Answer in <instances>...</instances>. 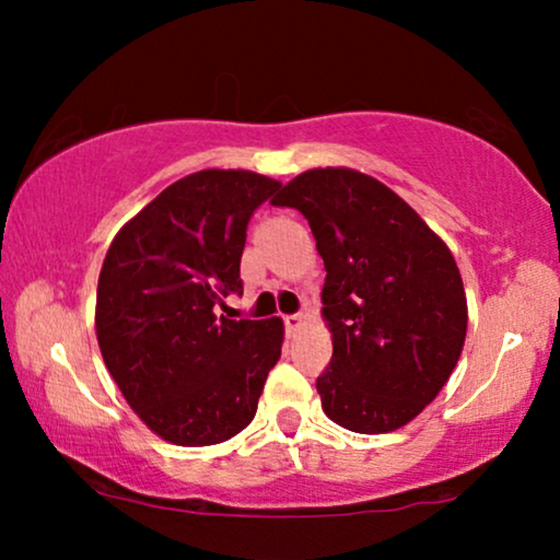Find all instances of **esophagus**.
Instances as JSON below:
<instances>
[{"mask_svg":"<svg viewBox=\"0 0 560 560\" xmlns=\"http://www.w3.org/2000/svg\"><path fill=\"white\" fill-rule=\"evenodd\" d=\"M303 324H305L303 313H293V316H285V328H288V334H295V331H301Z\"/></svg>","mask_w":560,"mask_h":560,"instance_id":"obj_1","label":"esophagus"}]
</instances>
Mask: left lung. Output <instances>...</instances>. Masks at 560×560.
<instances>
[{
	"instance_id": "8db88e82",
	"label": "left lung",
	"mask_w": 560,
	"mask_h": 560,
	"mask_svg": "<svg viewBox=\"0 0 560 560\" xmlns=\"http://www.w3.org/2000/svg\"><path fill=\"white\" fill-rule=\"evenodd\" d=\"M275 206L308 219L326 267L320 316L334 357L320 408L354 433L408 425L462 357L466 293L446 242L395 190L354 167H313Z\"/></svg>"
}]
</instances>
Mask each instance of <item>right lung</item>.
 Listing matches in <instances>:
<instances>
[{"instance_id":"obj_1","label":"right lung","mask_w":560,"mask_h":560,"mask_svg":"<svg viewBox=\"0 0 560 560\" xmlns=\"http://www.w3.org/2000/svg\"><path fill=\"white\" fill-rule=\"evenodd\" d=\"M282 186L252 171L175 180L119 229L96 288V339L129 408L175 446H213L252 423L280 359V318H217L242 293L249 217Z\"/></svg>"}]
</instances>
